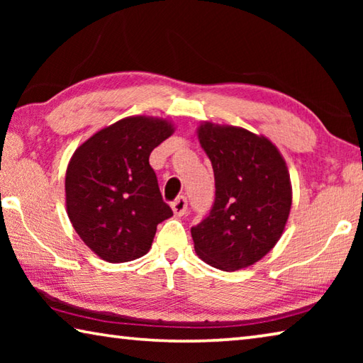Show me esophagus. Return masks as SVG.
Returning <instances> with one entry per match:
<instances>
[{
  "instance_id": "1",
  "label": "esophagus",
  "mask_w": 363,
  "mask_h": 363,
  "mask_svg": "<svg viewBox=\"0 0 363 363\" xmlns=\"http://www.w3.org/2000/svg\"><path fill=\"white\" fill-rule=\"evenodd\" d=\"M171 208H173V213L176 216H184L187 213V199L186 196H177V199L171 203Z\"/></svg>"
}]
</instances>
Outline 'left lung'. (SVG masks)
<instances>
[{"label": "left lung", "instance_id": "8db88e82", "mask_svg": "<svg viewBox=\"0 0 363 363\" xmlns=\"http://www.w3.org/2000/svg\"><path fill=\"white\" fill-rule=\"evenodd\" d=\"M196 136L211 162L216 199L190 230L195 253L220 270L253 266L280 240L290 216L285 160L266 136L240 126L203 121Z\"/></svg>", "mask_w": 363, "mask_h": 363}]
</instances>
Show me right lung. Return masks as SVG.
Instances as JSON below:
<instances>
[{
    "instance_id": "add662e5",
    "label": "right lung",
    "mask_w": 363,
    "mask_h": 363,
    "mask_svg": "<svg viewBox=\"0 0 363 363\" xmlns=\"http://www.w3.org/2000/svg\"><path fill=\"white\" fill-rule=\"evenodd\" d=\"M174 133L158 116H126L73 152L65 173L67 214L79 238L107 262L150 250L157 225L173 216L160 194L150 152Z\"/></svg>"
}]
</instances>
